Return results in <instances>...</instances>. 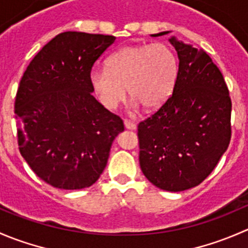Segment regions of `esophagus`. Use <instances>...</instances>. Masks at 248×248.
<instances>
[{
  "label": "esophagus",
  "instance_id": "1",
  "mask_svg": "<svg viewBox=\"0 0 248 248\" xmlns=\"http://www.w3.org/2000/svg\"><path fill=\"white\" fill-rule=\"evenodd\" d=\"M124 127H126L127 129L134 131V129H137V124L133 121H129V120H124Z\"/></svg>",
  "mask_w": 248,
  "mask_h": 248
}]
</instances>
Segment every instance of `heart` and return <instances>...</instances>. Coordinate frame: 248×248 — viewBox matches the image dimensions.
<instances>
[{"label": "heart", "instance_id": "obj_1", "mask_svg": "<svg viewBox=\"0 0 248 248\" xmlns=\"http://www.w3.org/2000/svg\"><path fill=\"white\" fill-rule=\"evenodd\" d=\"M177 77V59L164 43L128 46L107 59V69H92L90 84L102 106L117 108L126 98L145 109L163 106L171 96Z\"/></svg>", "mask_w": 248, "mask_h": 248}]
</instances>
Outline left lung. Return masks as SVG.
<instances>
[{"mask_svg": "<svg viewBox=\"0 0 248 248\" xmlns=\"http://www.w3.org/2000/svg\"><path fill=\"white\" fill-rule=\"evenodd\" d=\"M169 42L179 57L176 82L168 101L139 124V163L152 185L181 192L202 184L228 149L232 101L221 71L204 50L175 37Z\"/></svg>", "mask_w": 248, "mask_h": 248, "instance_id": "1", "label": "left lung"}]
</instances>
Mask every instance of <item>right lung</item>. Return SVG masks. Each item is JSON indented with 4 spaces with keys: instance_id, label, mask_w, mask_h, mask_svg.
<instances>
[{
    "instance_id": "add662e5",
    "label": "right lung",
    "mask_w": 248,
    "mask_h": 248,
    "mask_svg": "<svg viewBox=\"0 0 248 248\" xmlns=\"http://www.w3.org/2000/svg\"><path fill=\"white\" fill-rule=\"evenodd\" d=\"M116 37L68 31L42 47L16 97L21 156L46 184L81 189L99 179L110 147L124 129L92 96L90 73Z\"/></svg>"
}]
</instances>
